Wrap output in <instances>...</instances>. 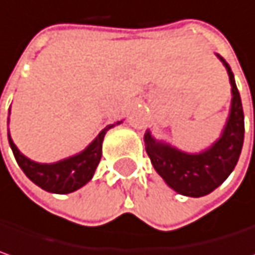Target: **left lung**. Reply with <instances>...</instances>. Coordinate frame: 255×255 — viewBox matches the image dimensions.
I'll return each instance as SVG.
<instances>
[{
    "label": "left lung",
    "mask_w": 255,
    "mask_h": 255,
    "mask_svg": "<svg viewBox=\"0 0 255 255\" xmlns=\"http://www.w3.org/2000/svg\"><path fill=\"white\" fill-rule=\"evenodd\" d=\"M228 71L231 83V106L220 135L206 149L184 151L165 140H157L150 129L144 134L146 151L154 171L175 193L203 197L215 191L234 171L244 143V112L241 96L229 64L216 54Z\"/></svg>",
    "instance_id": "1"
}]
</instances>
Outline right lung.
<instances>
[{
    "label": "right lung",
    "mask_w": 255,
    "mask_h": 255,
    "mask_svg": "<svg viewBox=\"0 0 255 255\" xmlns=\"http://www.w3.org/2000/svg\"><path fill=\"white\" fill-rule=\"evenodd\" d=\"M8 123H10V111H8ZM121 123L123 120L106 126L95 137V140H92L89 146H86L83 150L52 163H40L23 154L14 144L10 129H8V143L18 166L32 182H35L37 187H40L48 193L70 194L77 191L93 178L95 171L102 157L105 134L111 128L120 126Z\"/></svg>",
    "instance_id": "1"
}]
</instances>
